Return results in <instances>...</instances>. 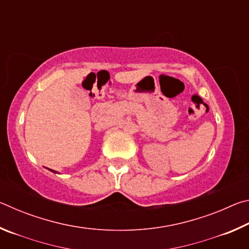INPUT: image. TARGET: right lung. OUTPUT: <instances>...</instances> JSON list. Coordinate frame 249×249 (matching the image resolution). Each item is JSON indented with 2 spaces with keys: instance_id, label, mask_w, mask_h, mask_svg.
Instances as JSON below:
<instances>
[{
  "instance_id": "add662e5",
  "label": "right lung",
  "mask_w": 249,
  "mask_h": 249,
  "mask_svg": "<svg viewBox=\"0 0 249 249\" xmlns=\"http://www.w3.org/2000/svg\"><path fill=\"white\" fill-rule=\"evenodd\" d=\"M50 171H53V172H56V171H53V170H52V169H50Z\"/></svg>"
}]
</instances>
